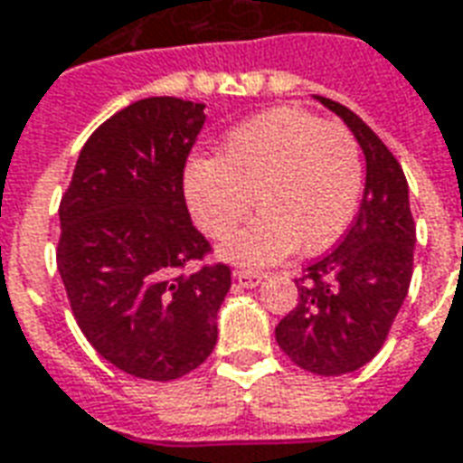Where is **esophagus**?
<instances>
[{
    "instance_id": "34e87169",
    "label": "esophagus",
    "mask_w": 463,
    "mask_h": 463,
    "mask_svg": "<svg viewBox=\"0 0 463 463\" xmlns=\"http://www.w3.org/2000/svg\"><path fill=\"white\" fill-rule=\"evenodd\" d=\"M235 280L242 288H258L262 280V275L258 270H235Z\"/></svg>"
}]
</instances>
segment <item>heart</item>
Listing matches in <instances>:
<instances>
[{"mask_svg":"<svg viewBox=\"0 0 463 463\" xmlns=\"http://www.w3.org/2000/svg\"><path fill=\"white\" fill-rule=\"evenodd\" d=\"M362 191V156L340 123L300 109H270L235 126L218 158H195L183 193L195 225L225 238L245 221L252 201L260 215L221 245V258L270 265L320 252L347 231Z\"/></svg>","mask_w":463,"mask_h":463,"instance_id":"obj_1","label":"heart"}]
</instances>
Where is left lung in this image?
<instances>
[{"instance_id":"1","label":"left lung","mask_w":463,"mask_h":463,"mask_svg":"<svg viewBox=\"0 0 463 463\" xmlns=\"http://www.w3.org/2000/svg\"><path fill=\"white\" fill-rule=\"evenodd\" d=\"M315 99L357 138L367 163L364 195L340 245L295 280L300 302L275 327V340L298 367L337 377L364 367L387 340L411 282L417 228L392 151L347 106Z\"/></svg>"}]
</instances>
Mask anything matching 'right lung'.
I'll return each instance as SVG.
<instances>
[{
    "label": "right lung",
    "instance_id": "right-lung-1",
    "mask_svg": "<svg viewBox=\"0 0 463 463\" xmlns=\"http://www.w3.org/2000/svg\"><path fill=\"white\" fill-rule=\"evenodd\" d=\"M205 104L151 96L101 123L79 153L59 221L56 265L91 347L126 374L171 382L201 367L218 342L228 265H205L183 168Z\"/></svg>",
    "mask_w": 463,
    "mask_h": 463
}]
</instances>
